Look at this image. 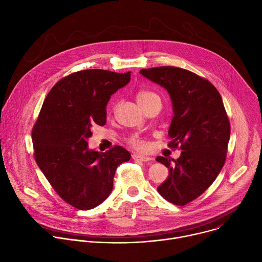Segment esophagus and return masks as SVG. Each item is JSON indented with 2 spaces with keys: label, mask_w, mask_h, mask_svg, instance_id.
<instances>
[{
  "label": "esophagus",
  "mask_w": 262,
  "mask_h": 262,
  "mask_svg": "<svg viewBox=\"0 0 262 262\" xmlns=\"http://www.w3.org/2000/svg\"><path fill=\"white\" fill-rule=\"evenodd\" d=\"M132 158H133V160H135V161H141V162H148V161L151 160L150 157L143 156V155H138V154H134V155L132 156Z\"/></svg>",
  "instance_id": "obj_1"
}]
</instances>
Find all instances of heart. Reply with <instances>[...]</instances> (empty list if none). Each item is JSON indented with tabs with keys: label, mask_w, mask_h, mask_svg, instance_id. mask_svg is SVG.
I'll return each mask as SVG.
<instances>
[{
	"label": "heart",
	"mask_w": 262,
	"mask_h": 262,
	"mask_svg": "<svg viewBox=\"0 0 262 262\" xmlns=\"http://www.w3.org/2000/svg\"><path fill=\"white\" fill-rule=\"evenodd\" d=\"M155 98H159V96H158L157 94L150 92V91H144V90H142V91H139V92L137 93V95H136L137 102L139 103L140 106L146 104L147 102H149L151 99H155ZM130 143H132L135 147H137V148H139V149H145L146 146H147V144H146L144 141H142L141 139H139V138H133V139H130Z\"/></svg>",
	"instance_id": "b5f03b06"
}]
</instances>
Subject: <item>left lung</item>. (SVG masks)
<instances>
[{"mask_svg":"<svg viewBox=\"0 0 262 262\" xmlns=\"http://www.w3.org/2000/svg\"><path fill=\"white\" fill-rule=\"evenodd\" d=\"M140 73L168 91L174 115L170 146L180 143L182 150L177 160L157 158L169 169L158 192L175 205H185L209 188L225 164L230 138L225 107L215 87L192 71L161 66Z\"/></svg>","mask_w":262,"mask_h":262,"instance_id":"8db88e82","label":"left lung"}]
</instances>
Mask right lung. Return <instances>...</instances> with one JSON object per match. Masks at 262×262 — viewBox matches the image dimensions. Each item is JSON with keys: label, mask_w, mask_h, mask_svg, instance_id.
I'll return each mask as SVG.
<instances>
[{"label": "right lung", "mask_w": 262, "mask_h": 262, "mask_svg": "<svg viewBox=\"0 0 262 262\" xmlns=\"http://www.w3.org/2000/svg\"><path fill=\"white\" fill-rule=\"evenodd\" d=\"M130 81V71L87 69L69 74L49 92L33 132L34 156L58 195L78 209L102 203L113 190L117 167L129 161L121 146L89 149L95 125L106 122V104Z\"/></svg>", "instance_id": "add662e5"}]
</instances>
